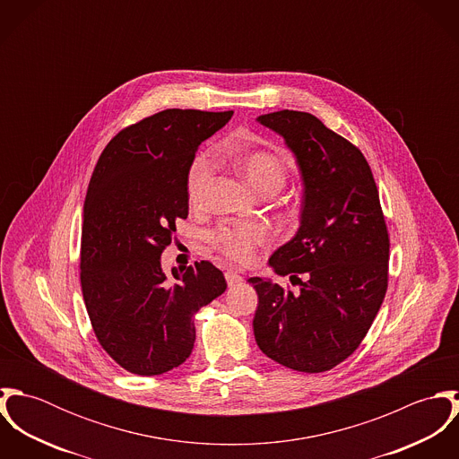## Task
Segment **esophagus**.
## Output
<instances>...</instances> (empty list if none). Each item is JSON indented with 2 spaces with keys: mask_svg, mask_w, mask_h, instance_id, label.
<instances>
[{
  "mask_svg": "<svg viewBox=\"0 0 459 459\" xmlns=\"http://www.w3.org/2000/svg\"><path fill=\"white\" fill-rule=\"evenodd\" d=\"M224 277H226L228 286H237V284H240V282L244 281L242 275H240L237 270H228V272L224 273Z\"/></svg>",
  "mask_w": 459,
  "mask_h": 459,
  "instance_id": "esophagus-1",
  "label": "esophagus"
}]
</instances>
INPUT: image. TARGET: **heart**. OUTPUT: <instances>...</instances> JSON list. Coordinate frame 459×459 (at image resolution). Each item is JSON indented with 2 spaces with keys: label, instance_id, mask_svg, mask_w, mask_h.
Returning a JSON list of instances; mask_svg holds the SVG:
<instances>
[{
  "label": "heart",
  "instance_id": "obj_1",
  "mask_svg": "<svg viewBox=\"0 0 459 459\" xmlns=\"http://www.w3.org/2000/svg\"><path fill=\"white\" fill-rule=\"evenodd\" d=\"M230 160L237 171L260 195H275L286 184V164L282 157L270 150H233ZM213 173L210 153L199 152L186 175V193L193 206L203 204ZM210 244L215 251L235 262H249L255 249L264 240V230L253 222L221 224L210 233Z\"/></svg>",
  "mask_w": 459,
  "mask_h": 459
}]
</instances>
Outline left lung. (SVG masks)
<instances>
[{"label":"left lung","mask_w":459,"mask_h":459,"mask_svg":"<svg viewBox=\"0 0 459 459\" xmlns=\"http://www.w3.org/2000/svg\"><path fill=\"white\" fill-rule=\"evenodd\" d=\"M293 152L304 184L300 226L268 260L300 291L251 277L258 293L255 337L272 360L324 373L362 342L387 291L389 233L362 152L302 111L256 118Z\"/></svg>","instance_id":"left-lung-1"}]
</instances>
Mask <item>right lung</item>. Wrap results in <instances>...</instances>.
I'll list each match as a JSON object with an SVG mask.
<instances>
[{
  "label": "right lung",
  "mask_w": 459,
  "mask_h": 459,
  "mask_svg": "<svg viewBox=\"0 0 459 459\" xmlns=\"http://www.w3.org/2000/svg\"><path fill=\"white\" fill-rule=\"evenodd\" d=\"M233 111L166 109L118 132L93 169L82 212L81 288L108 355L141 377L171 371L191 355L195 315L226 291L210 262L164 273L160 255L177 219H187V168L197 146Z\"/></svg>",
  "instance_id": "obj_1"
}]
</instances>
